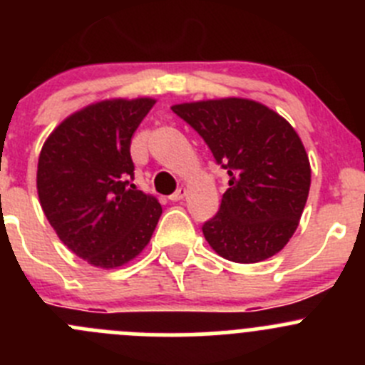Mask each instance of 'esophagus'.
Here are the masks:
<instances>
[{
    "label": "esophagus",
    "instance_id": "obj_1",
    "mask_svg": "<svg viewBox=\"0 0 365 365\" xmlns=\"http://www.w3.org/2000/svg\"><path fill=\"white\" fill-rule=\"evenodd\" d=\"M185 196H187V189L185 187H180L175 194H171V196H169V200H171L173 203H176V201H182Z\"/></svg>",
    "mask_w": 365,
    "mask_h": 365
}]
</instances>
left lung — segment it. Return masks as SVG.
Masks as SVG:
<instances>
[{
	"mask_svg": "<svg viewBox=\"0 0 365 365\" xmlns=\"http://www.w3.org/2000/svg\"><path fill=\"white\" fill-rule=\"evenodd\" d=\"M171 109L230 175L219 213L203 226L210 247L235 263H259L282 251L311 187V164L295 128L251 98L183 102Z\"/></svg>",
	"mask_w": 365,
	"mask_h": 365,
	"instance_id": "1",
	"label": "left lung"
}]
</instances>
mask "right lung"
Masks as SVG:
<instances>
[{"label": "right lung", "instance_id": "obj_1", "mask_svg": "<svg viewBox=\"0 0 365 365\" xmlns=\"http://www.w3.org/2000/svg\"><path fill=\"white\" fill-rule=\"evenodd\" d=\"M155 98H106L65 118L42 146L36 190L65 245L97 268L127 264L150 244L162 206L138 190L130 141Z\"/></svg>", "mask_w": 365, "mask_h": 365}]
</instances>
